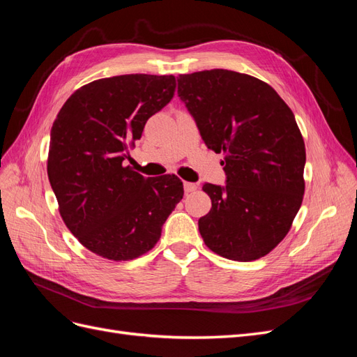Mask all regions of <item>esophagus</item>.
Instances as JSON below:
<instances>
[{"label":"esophagus","instance_id":"1","mask_svg":"<svg viewBox=\"0 0 357 357\" xmlns=\"http://www.w3.org/2000/svg\"><path fill=\"white\" fill-rule=\"evenodd\" d=\"M183 186H185V192L186 193H190L193 190H197V188H198L195 183H190V181H185V185H183Z\"/></svg>","mask_w":357,"mask_h":357}]
</instances>
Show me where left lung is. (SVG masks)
Returning a JSON list of instances; mask_svg holds the SVG:
<instances>
[{"label":"left lung","instance_id":"obj_1","mask_svg":"<svg viewBox=\"0 0 357 357\" xmlns=\"http://www.w3.org/2000/svg\"><path fill=\"white\" fill-rule=\"evenodd\" d=\"M177 82L205 146L225 153L226 185L202 186L211 210L198 220L201 236L226 259L256 261L287 235L304 197L305 144L295 116L252 75L218 68Z\"/></svg>","mask_w":357,"mask_h":357}]
</instances>
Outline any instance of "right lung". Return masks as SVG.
<instances>
[{
    "mask_svg": "<svg viewBox=\"0 0 357 357\" xmlns=\"http://www.w3.org/2000/svg\"><path fill=\"white\" fill-rule=\"evenodd\" d=\"M174 89V75L100 79L75 91L53 122L50 186L63 223L95 255L131 261L152 250L183 198L177 176L146 178L125 167L128 147Z\"/></svg>",
    "mask_w": 357,
    "mask_h": 357,
    "instance_id": "right-lung-1",
    "label": "right lung"
}]
</instances>
